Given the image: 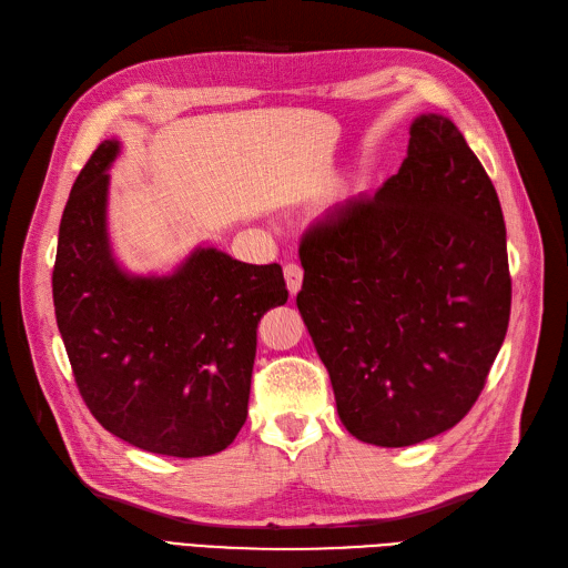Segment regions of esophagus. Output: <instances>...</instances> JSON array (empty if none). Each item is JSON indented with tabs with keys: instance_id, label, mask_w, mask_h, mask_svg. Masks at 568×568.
Wrapping results in <instances>:
<instances>
[{
	"instance_id": "esophagus-1",
	"label": "esophagus",
	"mask_w": 568,
	"mask_h": 568,
	"mask_svg": "<svg viewBox=\"0 0 568 568\" xmlns=\"http://www.w3.org/2000/svg\"><path fill=\"white\" fill-rule=\"evenodd\" d=\"M284 277H286V286L291 291V296H296L303 284V267L298 263H288L284 265Z\"/></svg>"
}]
</instances>
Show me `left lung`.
Here are the masks:
<instances>
[{
  "label": "left lung",
  "instance_id": "obj_1",
  "mask_svg": "<svg viewBox=\"0 0 568 568\" xmlns=\"http://www.w3.org/2000/svg\"><path fill=\"white\" fill-rule=\"evenodd\" d=\"M505 236L488 173L438 113L379 192L303 234L296 305L355 438L405 448L474 407L509 324Z\"/></svg>",
  "mask_w": 568,
  "mask_h": 568
}]
</instances>
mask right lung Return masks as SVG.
<instances>
[{
  "mask_svg": "<svg viewBox=\"0 0 568 568\" xmlns=\"http://www.w3.org/2000/svg\"><path fill=\"white\" fill-rule=\"evenodd\" d=\"M106 140L68 196L51 288L57 324L94 419L146 453L225 450L248 415L257 322L288 298L282 267L196 248L165 277L115 263L109 230Z\"/></svg>",
  "mask_w": 568,
  "mask_h": 568,
  "instance_id": "right-lung-1",
  "label": "right lung"
}]
</instances>
